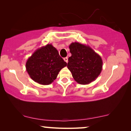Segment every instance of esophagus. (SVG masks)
<instances>
[{"mask_svg": "<svg viewBox=\"0 0 131 131\" xmlns=\"http://www.w3.org/2000/svg\"><path fill=\"white\" fill-rule=\"evenodd\" d=\"M64 60L67 63V62H68V58H67V57H65V58H64Z\"/></svg>", "mask_w": 131, "mask_h": 131, "instance_id": "esophagus-1", "label": "esophagus"}]
</instances>
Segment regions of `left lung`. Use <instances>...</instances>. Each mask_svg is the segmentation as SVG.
I'll use <instances>...</instances> for the list:
<instances>
[{"instance_id": "8db88e82", "label": "left lung", "mask_w": 131, "mask_h": 131, "mask_svg": "<svg viewBox=\"0 0 131 131\" xmlns=\"http://www.w3.org/2000/svg\"><path fill=\"white\" fill-rule=\"evenodd\" d=\"M69 48L71 56L67 67L75 81L81 85L94 81L103 69L101 57L89 46L79 42L71 43Z\"/></svg>"}]
</instances>
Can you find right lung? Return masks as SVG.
Wrapping results in <instances>:
<instances>
[{
    "instance_id": "1",
    "label": "right lung",
    "mask_w": 131,
    "mask_h": 131,
    "mask_svg": "<svg viewBox=\"0 0 131 131\" xmlns=\"http://www.w3.org/2000/svg\"><path fill=\"white\" fill-rule=\"evenodd\" d=\"M67 66L52 44L36 50L26 62V71L32 80L40 85H48L56 79L58 73Z\"/></svg>"
}]
</instances>
